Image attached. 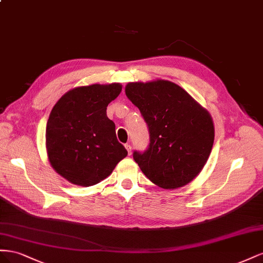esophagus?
I'll return each instance as SVG.
<instances>
[{
	"label": "esophagus",
	"instance_id": "esophagus-1",
	"mask_svg": "<svg viewBox=\"0 0 263 263\" xmlns=\"http://www.w3.org/2000/svg\"><path fill=\"white\" fill-rule=\"evenodd\" d=\"M125 148H126V151H127V153H129V154H131V151H132V146L130 145V143H127V144H125Z\"/></svg>",
	"mask_w": 263,
	"mask_h": 263
}]
</instances>
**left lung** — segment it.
Masks as SVG:
<instances>
[{
    "mask_svg": "<svg viewBox=\"0 0 263 263\" xmlns=\"http://www.w3.org/2000/svg\"><path fill=\"white\" fill-rule=\"evenodd\" d=\"M125 95L139 108L148 129L147 148L133 152L141 171L162 189L189 184L212 152L215 130L211 115L167 80L130 82Z\"/></svg>",
    "mask_w": 263,
    "mask_h": 263,
    "instance_id": "1",
    "label": "left lung"
}]
</instances>
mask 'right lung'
<instances>
[{
	"mask_svg": "<svg viewBox=\"0 0 263 263\" xmlns=\"http://www.w3.org/2000/svg\"><path fill=\"white\" fill-rule=\"evenodd\" d=\"M120 84L91 85L65 93L52 108L46 126L51 166L74 185L92 186L109 176L127 155L107 117L108 104L121 92Z\"/></svg>",
	"mask_w": 263,
	"mask_h": 263,
	"instance_id": "1",
	"label": "right lung"
}]
</instances>
